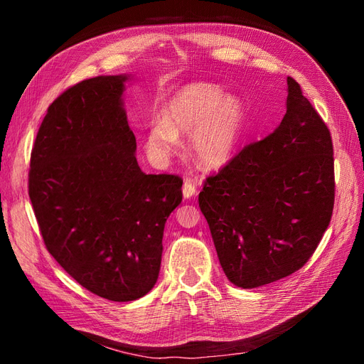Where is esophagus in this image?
<instances>
[{"mask_svg": "<svg viewBox=\"0 0 364 364\" xmlns=\"http://www.w3.org/2000/svg\"><path fill=\"white\" fill-rule=\"evenodd\" d=\"M182 193L185 199H191V197L197 193V185L193 181H185Z\"/></svg>", "mask_w": 364, "mask_h": 364, "instance_id": "34e87169", "label": "esophagus"}]
</instances>
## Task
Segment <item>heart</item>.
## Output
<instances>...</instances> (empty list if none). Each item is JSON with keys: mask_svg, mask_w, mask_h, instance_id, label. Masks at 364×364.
I'll return each mask as SVG.
<instances>
[{"mask_svg": "<svg viewBox=\"0 0 364 364\" xmlns=\"http://www.w3.org/2000/svg\"><path fill=\"white\" fill-rule=\"evenodd\" d=\"M246 127V106L222 86L194 82L179 87L165 103L164 117L150 123L146 146L158 162L179 151L182 135H191L190 151L205 168L226 165L238 150Z\"/></svg>", "mask_w": 364, "mask_h": 364, "instance_id": "heart-1", "label": "heart"}]
</instances>
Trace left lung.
I'll list each match as a JSON object with an SVG mask.
<instances>
[{"instance_id": "1", "label": "left lung", "mask_w": 364, "mask_h": 364, "mask_svg": "<svg viewBox=\"0 0 364 364\" xmlns=\"http://www.w3.org/2000/svg\"><path fill=\"white\" fill-rule=\"evenodd\" d=\"M287 92V111L273 134L209 176L199 194L218 261L241 289L299 270L331 222V134L291 77Z\"/></svg>"}]
</instances>
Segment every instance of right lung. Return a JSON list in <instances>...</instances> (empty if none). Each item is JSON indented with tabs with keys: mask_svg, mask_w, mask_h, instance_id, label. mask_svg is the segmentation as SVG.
Here are the masks:
<instances>
[{
	"mask_svg": "<svg viewBox=\"0 0 364 364\" xmlns=\"http://www.w3.org/2000/svg\"><path fill=\"white\" fill-rule=\"evenodd\" d=\"M129 74L98 75L54 100L31 150L28 196L48 252L82 287L114 302L156 284L182 179L146 174L123 102Z\"/></svg>",
	"mask_w": 364,
	"mask_h": 364,
	"instance_id": "add662e5",
	"label": "right lung"
}]
</instances>
